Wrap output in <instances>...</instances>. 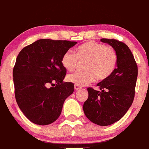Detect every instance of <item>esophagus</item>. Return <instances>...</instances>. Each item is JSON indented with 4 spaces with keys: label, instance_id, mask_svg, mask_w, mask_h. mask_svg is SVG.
Here are the masks:
<instances>
[{
    "label": "esophagus",
    "instance_id": "obj_1",
    "mask_svg": "<svg viewBox=\"0 0 149 149\" xmlns=\"http://www.w3.org/2000/svg\"><path fill=\"white\" fill-rule=\"evenodd\" d=\"M74 88H75V90H79V89L81 88V87H80L79 86L75 85V86H74Z\"/></svg>",
    "mask_w": 149,
    "mask_h": 149
}]
</instances>
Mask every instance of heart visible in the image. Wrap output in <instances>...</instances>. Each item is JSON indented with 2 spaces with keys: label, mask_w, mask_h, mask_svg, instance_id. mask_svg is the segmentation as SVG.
<instances>
[{
  "label": "heart",
  "mask_w": 149,
  "mask_h": 149,
  "mask_svg": "<svg viewBox=\"0 0 149 149\" xmlns=\"http://www.w3.org/2000/svg\"><path fill=\"white\" fill-rule=\"evenodd\" d=\"M84 71L75 72L67 76L70 83L84 86L94 82L95 79L104 80L112 74L116 67L118 55L111 46L95 41H88L75 49V54L66 51L61 58V64L65 69L73 71L79 61H84Z\"/></svg>",
  "instance_id": "obj_1"
}]
</instances>
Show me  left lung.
I'll return each mask as SVG.
<instances>
[{"label":"left lung","instance_id":"left-lung-1","mask_svg":"<svg viewBox=\"0 0 149 149\" xmlns=\"http://www.w3.org/2000/svg\"><path fill=\"white\" fill-rule=\"evenodd\" d=\"M101 40L116 50L117 67L110 76L97 84L100 91L88 88V98L83 108L91 121L99 126H109L119 120L134 101L138 67L127 45L116 39Z\"/></svg>","mask_w":149,"mask_h":149}]
</instances>
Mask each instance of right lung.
Returning <instances> with one entry per match:
<instances>
[{
    "label": "right lung",
    "instance_id": "right-lung-1",
    "mask_svg": "<svg viewBox=\"0 0 149 149\" xmlns=\"http://www.w3.org/2000/svg\"><path fill=\"white\" fill-rule=\"evenodd\" d=\"M75 41L40 39L18 55L13 70L16 102L35 124L48 125L61 113L65 100L73 93V83L63 82L66 69L61 58Z\"/></svg>",
    "mask_w": 149,
    "mask_h": 149
}]
</instances>
